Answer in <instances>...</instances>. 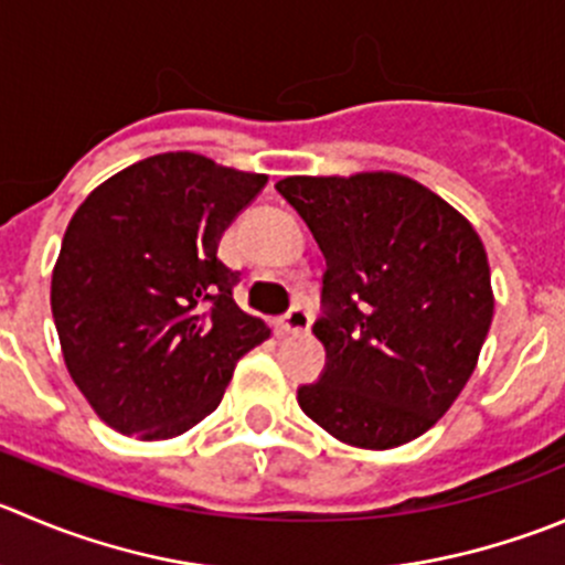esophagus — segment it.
Returning <instances> with one entry per match:
<instances>
[{"label": "esophagus", "instance_id": "esophagus-1", "mask_svg": "<svg viewBox=\"0 0 565 565\" xmlns=\"http://www.w3.org/2000/svg\"><path fill=\"white\" fill-rule=\"evenodd\" d=\"M309 326H311V311L300 303L292 306V309L281 317V322H278V328H281L284 333H303L309 331Z\"/></svg>", "mask_w": 565, "mask_h": 565}]
</instances>
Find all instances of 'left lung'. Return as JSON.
I'll list each match as a JSON object with an SVG mask.
<instances>
[{"label": "left lung", "mask_w": 565, "mask_h": 565, "mask_svg": "<svg viewBox=\"0 0 565 565\" xmlns=\"http://www.w3.org/2000/svg\"><path fill=\"white\" fill-rule=\"evenodd\" d=\"M278 193L322 256L326 348L298 403L333 439L388 450L447 414L494 317L486 248L445 199L399 173L287 177Z\"/></svg>", "instance_id": "1"}]
</instances>
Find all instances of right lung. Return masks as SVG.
I'll use <instances>...</instances> for the list:
<instances>
[{"label":"right lung","mask_w":565,"mask_h":565,"mask_svg":"<svg viewBox=\"0 0 565 565\" xmlns=\"http://www.w3.org/2000/svg\"><path fill=\"white\" fill-rule=\"evenodd\" d=\"M265 173L190 151L140 160L98 184L65 228L52 315L71 377L124 436L173 439L221 405L237 361L270 328L234 303L217 259Z\"/></svg>","instance_id":"right-lung-1"}]
</instances>
